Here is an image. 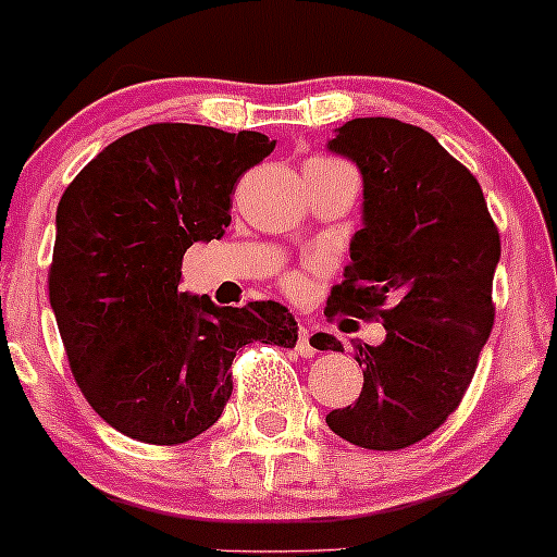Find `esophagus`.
Returning a JSON list of instances; mask_svg holds the SVG:
<instances>
[{
	"instance_id": "34e87169",
	"label": "esophagus",
	"mask_w": 557,
	"mask_h": 557,
	"mask_svg": "<svg viewBox=\"0 0 557 557\" xmlns=\"http://www.w3.org/2000/svg\"><path fill=\"white\" fill-rule=\"evenodd\" d=\"M296 351L301 354V357H314V354H317V348L311 346V341H309V330H307V327H298Z\"/></svg>"
}]
</instances>
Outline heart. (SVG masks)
<instances>
[{"instance_id":"b5f03b06","label":"heart","mask_w":557,"mask_h":557,"mask_svg":"<svg viewBox=\"0 0 557 557\" xmlns=\"http://www.w3.org/2000/svg\"><path fill=\"white\" fill-rule=\"evenodd\" d=\"M314 163H327V166H341V163L330 161V158H317ZM283 288L288 290L290 296L301 298L304 293H307V288H309V283H307V274H304V272H290V274H285V277H283Z\"/></svg>"}]
</instances>
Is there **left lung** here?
<instances>
[{
    "label": "left lung",
    "instance_id": "8db88e82",
    "mask_svg": "<svg viewBox=\"0 0 557 557\" xmlns=\"http://www.w3.org/2000/svg\"><path fill=\"white\" fill-rule=\"evenodd\" d=\"M364 180V227L327 317L386 325L381 346H357L359 399L327 414L330 431L394 451L431 436L460 407L494 325L499 230L479 180L433 134L396 119H354L330 139ZM314 348L344 346L317 333Z\"/></svg>",
    "mask_w": 557,
    "mask_h": 557
}]
</instances>
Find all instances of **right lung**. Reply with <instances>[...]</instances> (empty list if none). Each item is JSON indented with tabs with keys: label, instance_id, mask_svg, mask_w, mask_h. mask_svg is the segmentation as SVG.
Wrapping results in <instances>:
<instances>
[{
	"label": "right lung",
	"instance_id": "right-lung-1",
	"mask_svg": "<svg viewBox=\"0 0 557 557\" xmlns=\"http://www.w3.org/2000/svg\"><path fill=\"white\" fill-rule=\"evenodd\" d=\"M274 145L259 132L150 124L65 187L50 304L84 399L124 436L161 447L200 436L222 418L243 346H296L277 301L219 309L180 290L185 250L224 235L235 185Z\"/></svg>",
	"mask_w": 557,
	"mask_h": 557
}]
</instances>
